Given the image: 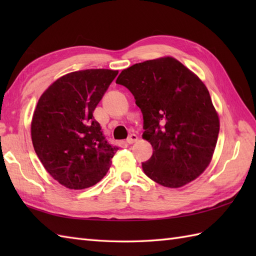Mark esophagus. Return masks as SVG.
I'll use <instances>...</instances> for the list:
<instances>
[{
	"label": "esophagus",
	"mask_w": 256,
	"mask_h": 256,
	"mask_svg": "<svg viewBox=\"0 0 256 256\" xmlns=\"http://www.w3.org/2000/svg\"><path fill=\"white\" fill-rule=\"evenodd\" d=\"M138 136L136 134H131L130 135V136L128 138V140H126V142H128V144H133V143H135V142H138Z\"/></svg>",
	"instance_id": "obj_1"
}]
</instances>
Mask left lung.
<instances>
[{"label":"left lung","mask_w":256,"mask_h":256,"mask_svg":"<svg viewBox=\"0 0 256 256\" xmlns=\"http://www.w3.org/2000/svg\"><path fill=\"white\" fill-rule=\"evenodd\" d=\"M132 92L144 118L143 138L153 155L142 164L152 180L179 188L209 166L220 120L206 84L170 56L135 64L116 79Z\"/></svg>","instance_id":"8db88e82"}]
</instances>
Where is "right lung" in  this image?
<instances>
[{
	"label": "right lung",
	"instance_id": "add662e5",
	"mask_svg": "<svg viewBox=\"0 0 256 256\" xmlns=\"http://www.w3.org/2000/svg\"><path fill=\"white\" fill-rule=\"evenodd\" d=\"M118 70L69 72L48 86L30 123L34 150L48 174L69 189L94 186L118 150L106 142L94 111Z\"/></svg>",
	"mask_w": 256,
	"mask_h": 256
}]
</instances>
